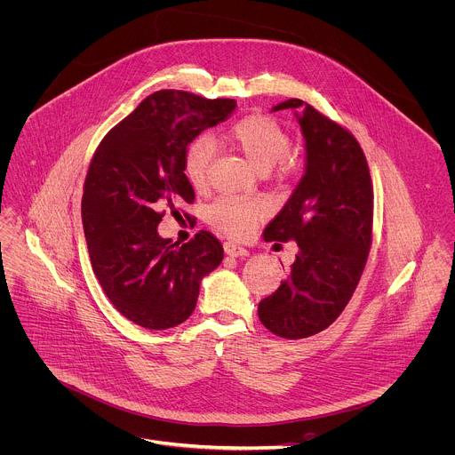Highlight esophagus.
Here are the masks:
<instances>
[{"label": "esophagus", "instance_id": "1", "mask_svg": "<svg viewBox=\"0 0 455 455\" xmlns=\"http://www.w3.org/2000/svg\"><path fill=\"white\" fill-rule=\"evenodd\" d=\"M223 250H225V253L230 255V257H246V255H250V251H248L244 246H241V244H237V243H232V241H227V243L223 244Z\"/></svg>", "mask_w": 455, "mask_h": 455}]
</instances>
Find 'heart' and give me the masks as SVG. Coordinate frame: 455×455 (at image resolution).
<instances>
[{
  "mask_svg": "<svg viewBox=\"0 0 455 455\" xmlns=\"http://www.w3.org/2000/svg\"><path fill=\"white\" fill-rule=\"evenodd\" d=\"M225 138L237 147L248 163L259 172H269L282 163L291 148L287 132L271 118L251 115L232 124ZM212 143L205 136L195 138L184 154V175L196 189L207 182ZM266 205L260 200L243 196H221L207 209V221L230 235H244L253 223L262 218Z\"/></svg>",
  "mask_w": 455,
  "mask_h": 455,
  "instance_id": "1",
  "label": "heart"
}]
</instances>
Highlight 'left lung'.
I'll return each mask as SVG.
<instances>
[{
  "instance_id": "left-lung-1",
  "label": "left lung",
  "mask_w": 455,
  "mask_h": 455,
  "mask_svg": "<svg viewBox=\"0 0 455 455\" xmlns=\"http://www.w3.org/2000/svg\"><path fill=\"white\" fill-rule=\"evenodd\" d=\"M292 109L305 140V172L264 241H294L287 280L259 303L260 323L278 337L307 339L326 330L349 303L372 239V184L356 138L301 99Z\"/></svg>"
}]
</instances>
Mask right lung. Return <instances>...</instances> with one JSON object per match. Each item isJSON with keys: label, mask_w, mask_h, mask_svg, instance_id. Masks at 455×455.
Masks as SVG:
<instances>
[{"label": "right lung", "mask_w": 455, "mask_h": 455, "mask_svg": "<svg viewBox=\"0 0 455 455\" xmlns=\"http://www.w3.org/2000/svg\"><path fill=\"white\" fill-rule=\"evenodd\" d=\"M234 99L161 90L100 141L90 163L81 218L93 273L113 307L147 330H168L195 310L202 280L223 260L202 230L179 246L157 232L163 211L179 212L195 191L184 175L188 145L225 122Z\"/></svg>", "instance_id": "add662e5"}]
</instances>
